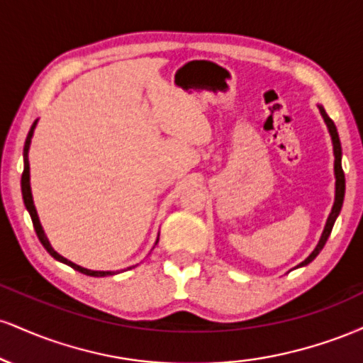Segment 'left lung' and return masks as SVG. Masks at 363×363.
Returning a JSON list of instances; mask_svg holds the SVG:
<instances>
[{
  "mask_svg": "<svg viewBox=\"0 0 363 363\" xmlns=\"http://www.w3.org/2000/svg\"><path fill=\"white\" fill-rule=\"evenodd\" d=\"M320 111V116L324 118V123L328 124V129H329V135H331V140H333V150H335V176H336V194H335V205H333V210L331 213L328 216V222H326V227H324V232L323 235H320L319 239V244L315 245L314 251L311 252V256L307 257L306 261H302L298 266H306L309 264V262L314 259L315 256L320 252V249L324 247V244H326L329 234H331L333 230V225L336 222V216L340 215L341 211V206H343V198H345V172L343 169H341V143H340V136H338V131H336V126L335 123H333L331 118L326 114V111L323 109V107H319Z\"/></svg>",
  "mask_w": 363,
  "mask_h": 363,
  "instance_id": "left-lung-1",
  "label": "left lung"
}]
</instances>
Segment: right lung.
<instances>
[{
	"label": "right lung",
	"instance_id": "add662e5",
	"mask_svg": "<svg viewBox=\"0 0 363 363\" xmlns=\"http://www.w3.org/2000/svg\"><path fill=\"white\" fill-rule=\"evenodd\" d=\"M35 124L37 121H34V124H32L30 131H28L27 135V140H25V147H23V172H22V196H23V203H25V208L28 210V213H30V218H32V223H34V228H35V234L39 237L40 244L44 245L45 251H48L54 259L65 262V264L72 266L73 269H77V272H80L83 274H89V277H107V274H112L111 272H91V269H86V268H82V266L74 264V262L68 261L66 257H62L61 254H57L54 249L51 247V244H49L48 237H45L44 230H43V225L39 222V216H37V211H35V206H34V199H32V193H30V174H28V147H30V140H32V135H34V129H35ZM158 242V240H157Z\"/></svg>",
	"mask_w": 363,
	"mask_h": 363
}]
</instances>
